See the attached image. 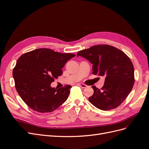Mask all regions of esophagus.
<instances>
[{"label":"esophagus","instance_id":"obj_1","mask_svg":"<svg viewBox=\"0 0 149 149\" xmlns=\"http://www.w3.org/2000/svg\"><path fill=\"white\" fill-rule=\"evenodd\" d=\"M77 85H78V86H79V87H81L82 88L87 87V86H86V85H85V84H81V83H80V84H78Z\"/></svg>","mask_w":149,"mask_h":149}]
</instances>
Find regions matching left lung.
<instances>
[{
  "label": "left lung",
  "mask_w": 149,
  "mask_h": 149,
  "mask_svg": "<svg viewBox=\"0 0 149 149\" xmlns=\"http://www.w3.org/2000/svg\"><path fill=\"white\" fill-rule=\"evenodd\" d=\"M77 56L87 59L95 75L105 76L104 86H92L94 93L88 98L91 104L102 110L114 109L132 90L134 68L130 58L120 49L109 45H97L79 52Z\"/></svg>",
  "instance_id": "1"
}]
</instances>
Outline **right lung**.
Masks as SVG:
<instances>
[{"mask_svg":"<svg viewBox=\"0 0 149 149\" xmlns=\"http://www.w3.org/2000/svg\"><path fill=\"white\" fill-rule=\"evenodd\" d=\"M75 56L39 48L20 56L13 76L18 94L28 107L38 112L49 113L66 101L72 86L57 90L51 83L62 75V68Z\"/></svg>","mask_w":149,"mask_h":149,"instance_id":"obj_1","label":"right lung"}]
</instances>
